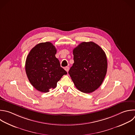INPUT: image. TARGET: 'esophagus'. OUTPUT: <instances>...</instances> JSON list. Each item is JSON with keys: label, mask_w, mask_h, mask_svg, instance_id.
Masks as SVG:
<instances>
[{"label": "esophagus", "mask_w": 135, "mask_h": 135, "mask_svg": "<svg viewBox=\"0 0 135 135\" xmlns=\"http://www.w3.org/2000/svg\"><path fill=\"white\" fill-rule=\"evenodd\" d=\"M64 69H65V70L68 72V71H69V67H68V66H66V67H65V68H64Z\"/></svg>", "instance_id": "1"}]
</instances>
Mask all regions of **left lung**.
Returning a JSON list of instances; mask_svg holds the SVG:
<instances>
[{"label": "left lung", "mask_w": 135, "mask_h": 135, "mask_svg": "<svg viewBox=\"0 0 135 135\" xmlns=\"http://www.w3.org/2000/svg\"><path fill=\"white\" fill-rule=\"evenodd\" d=\"M74 63L69 74L75 87L89 93L102 83L107 71L105 52L93 42H82L73 50Z\"/></svg>", "instance_id": "left-lung-1"}]
</instances>
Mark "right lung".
I'll return each instance as SVG.
<instances>
[{
	"mask_svg": "<svg viewBox=\"0 0 135 135\" xmlns=\"http://www.w3.org/2000/svg\"><path fill=\"white\" fill-rule=\"evenodd\" d=\"M56 49L49 42L34 46L27 56L25 70L31 84L38 91L47 92L55 88L63 75L67 74L55 57Z\"/></svg>",
	"mask_w": 135,
	"mask_h": 135,
	"instance_id": "1",
	"label": "right lung"
}]
</instances>
